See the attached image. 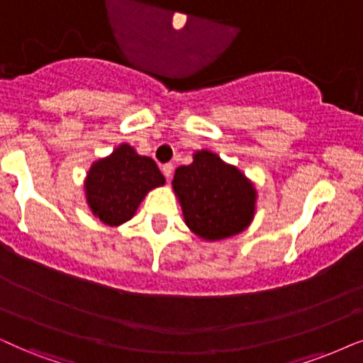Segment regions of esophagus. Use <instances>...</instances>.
Instances as JSON below:
<instances>
[{
  "mask_svg": "<svg viewBox=\"0 0 363 363\" xmlns=\"http://www.w3.org/2000/svg\"><path fill=\"white\" fill-rule=\"evenodd\" d=\"M162 172H163V175L167 177L168 180H170L172 175H173V164H172V163H167V164H163V167H162Z\"/></svg>",
  "mask_w": 363,
  "mask_h": 363,
  "instance_id": "1",
  "label": "esophagus"
}]
</instances>
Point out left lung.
Here are the masks:
<instances>
[{
  "mask_svg": "<svg viewBox=\"0 0 363 363\" xmlns=\"http://www.w3.org/2000/svg\"><path fill=\"white\" fill-rule=\"evenodd\" d=\"M172 185L186 227L206 242L242 233L255 216L253 183L210 150L195 152L188 167H178Z\"/></svg>",
  "mask_w": 363,
  "mask_h": 363,
  "instance_id": "left-lung-1",
  "label": "left lung"
}]
</instances>
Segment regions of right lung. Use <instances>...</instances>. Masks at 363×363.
Returning a JSON list of instances; mask_svg holds the SVG:
<instances>
[{
	"mask_svg": "<svg viewBox=\"0 0 363 363\" xmlns=\"http://www.w3.org/2000/svg\"><path fill=\"white\" fill-rule=\"evenodd\" d=\"M162 185L164 177L157 163L121 143L91 164L84 178V196L96 218L108 227H118L133 218L148 191Z\"/></svg>",
	"mask_w": 363,
	"mask_h": 363,
	"instance_id": "right-lung-1",
	"label": "right lung"
}]
</instances>
